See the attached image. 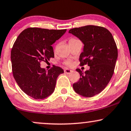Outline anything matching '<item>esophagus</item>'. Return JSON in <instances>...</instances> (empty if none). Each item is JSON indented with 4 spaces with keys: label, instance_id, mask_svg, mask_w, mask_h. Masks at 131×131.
Listing matches in <instances>:
<instances>
[{
    "label": "esophagus",
    "instance_id": "34e87169",
    "mask_svg": "<svg viewBox=\"0 0 131 131\" xmlns=\"http://www.w3.org/2000/svg\"><path fill=\"white\" fill-rule=\"evenodd\" d=\"M72 71L71 70H70V69H68V68H66L65 70H64V72H65L66 74H70L71 73V72Z\"/></svg>",
    "mask_w": 131,
    "mask_h": 131
}]
</instances>
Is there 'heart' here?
Masks as SVG:
<instances>
[{"instance_id":"obj_1","label":"heart","mask_w":131,"mask_h":131,"mask_svg":"<svg viewBox=\"0 0 131 131\" xmlns=\"http://www.w3.org/2000/svg\"><path fill=\"white\" fill-rule=\"evenodd\" d=\"M75 40H76V39L74 38H71L70 40H69V42H71V41H74ZM71 63H72V62H71V60H67V61H66L65 62H64V64H67V65H71Z\"/></svg>"}]
</instances>
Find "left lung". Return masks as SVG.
I'll use <instances>...</instances> for the list:
<instances>
[{"instance_id":"obj_1","label":"left lung","mask_w":131,"mask_h":131,"mask_svg":"<svg viewBox=\"0 0 131 131\" xmlns=\"http://www.w3.org/2000/svg\"><path fill=\"white\" fill-rule=\"evenodd\" d=\"M69 33L84 45L80 65L90 67L85 72L76 69L81 78L72 86L80 95L92 97L101 92L112 77L118 58L115 41L111 33L102 27L86 26L70 29Z\"/></svg>"}]
</instances>
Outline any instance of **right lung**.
I'll return each instance as SVG.
<instances>
[{"label": "right lung", "mask_w": 131, "mask_h": 131, "mask_svg": "<svg viewBox=\"0 0 131 131\" xmlns=\"http://www.w3.org/2000/svg\"><path fill=\"white\" fill-rule=\"evenodd\" d=\"M66 31L28 28L19 35L14 43L11 51L13 77L20 89L34 99L42 100L50 96L58 76L64 72L56 66L46 71L41 68L40 63L54 57L52 45Z\"/></svg>", "instance_id": "obj_1"}]
</instances>
